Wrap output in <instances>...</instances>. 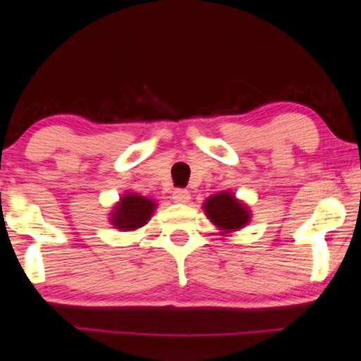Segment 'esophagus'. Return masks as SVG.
Instances as JSON below:
<instances>
[{"label":"esophagus","instance_id":"1","mask_svg":"<svg viewBox=\"0 0 361 361\" xmlns=\"http://www.w3.org/2000/svg\"><path fill=\"white\" fill-rule=\"evenodd\" d=\"M172 199L179 202V204H187L190 200V192L187 189H176L172 192Z\"/></svg>","mask_w":361,"mask_h":361}]
</instances>
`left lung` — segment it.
<instances>
[{
  "label": "left lung",
  "instance_id": "1",
  "mask_svg": "<svg viewBox=\"0 0 361 361\" xmlns=\"http://www.w3.org/2000/svg\"><path fill=\"white\" fill-rule=\"evenodd\" d=\"M204 209L212 224L225 233L243 228L251 219L248 207L236 200L231 192H220V194L209 197L205 200Z\"/></svg>",
  "mask_w": 361,
  "mask_h": 361
}]
</instances>
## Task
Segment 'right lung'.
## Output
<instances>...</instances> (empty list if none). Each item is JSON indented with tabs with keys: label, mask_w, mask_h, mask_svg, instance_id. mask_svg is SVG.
Masks as SVG:
<instances>
[{
	"label": "right lung",
	"mask_w": 361,
	"mask_h": 361,
	"mask_svg": "<svg viewBox=\"0 0 361 361\" xmlns=\"http://www.w3.org/2000/svg\"><path fill=\"white\" fill-rule=\"evenodd\" d=\"M156 204L147 197L137 194H125L120 199V204L115 207L110 221L115 228L130 231L141 228L151 219Z\"/></svg>",
	"instance_id": "1"
}]
</instances>
